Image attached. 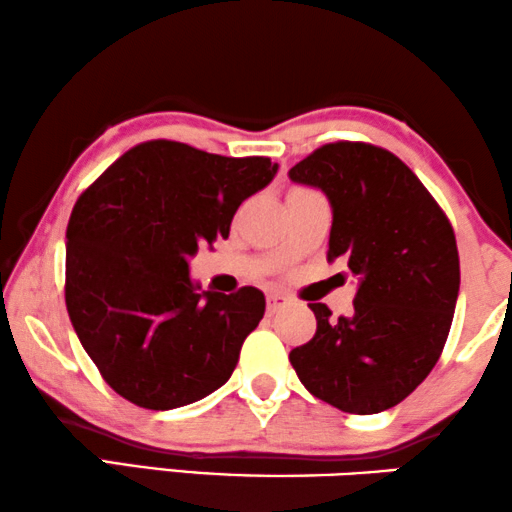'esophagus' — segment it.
Masks as SVG:
<instances>
[{
  "instance_id": "esophagus-1",
  "label": "esophagus",
  "mask_w": 512,
  "mask_h": 512,
  "mask_svg": "<svg viewBox=\"0 0 512 512\" xmlns=\"http://www.w3.org/2000/svg\"><path fill=\"white\" fill-rule=\"evenodd\" d=\"M265 302H268V314H277L281 307L288 305V298H286V295H281V293H268Z\"/></svg>"
}]
</instances>
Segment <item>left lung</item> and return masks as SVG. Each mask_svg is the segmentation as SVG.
<instances>
[{
	"label": "left lung",
	"mask_w": 512,
	"mask_h": 512,
	"mask_svg": "<svg viewBox=\"0 0 512 512\" xmlns=\"http://www.w3.org/2000/svg\"><path fill=\"white\" fill-rule=\"evenodd\" d=\"M332 207L328 261L358 279L353 314L311 302L316 335L288 360L311 395L339 411L392 409L427 379L459 293L453 226L416 173L383 147L339 140L288 170Z\"/></svg>",
	"instance_id": "left-lung-1"
}]
</instances>
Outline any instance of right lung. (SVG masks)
Here are the masks:
<instances>
[{"mask_svg": "<svg viewBox=\"0 0 512 512\" xmlns=\"http://www.w3.org/2000/svg\"><path fill=\"white\" fill-rule=\"evenodd\" d=\"M277 168L268 157L150 140L80 194L66 226V309L117 395L168 411L231 379L265 295L254 286L201 291L189 258L228 238L233 214Z\"/></svg>", "mask_w": 512, "mask_h": 512, "instance_id": "obj_1", "label": "right lung"}]
</instances>
